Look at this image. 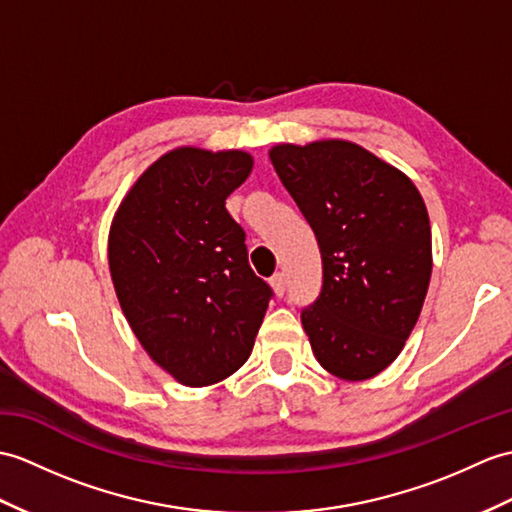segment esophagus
<instances>
[{"label":"esophagus","mask_w":512,"mask_h":512,"mask_svg":"<svg viewBox=\"0 0 512 512\" xmlns=\"http://www.w3.org/2000/svg\"><path fill=\"white\" fill-rule=\"evenodd\" d=\"M270 285H272V290H275L277 296H283V292H285V275H283V272H277V275H272Z\"/></svg>","instance_id":"obj_1"}]
</instances>
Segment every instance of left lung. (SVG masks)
<instances>
[{"label":"left lung","mask_w":512,"mask_h":512,"mask_svg":"<svg viewBox=\"0 0 512 512\" xmlns=\"http://www.w3.org/2000/svg\"><path fill=\"white\" fill-rule=\"evenodd\" d=\"M323 257V290L301 312L320 366L347 382L397 360L432 277V229L410 178L344 139L270 148Z\"/></svg>","instance_id":"obj_1"}]
</instances>
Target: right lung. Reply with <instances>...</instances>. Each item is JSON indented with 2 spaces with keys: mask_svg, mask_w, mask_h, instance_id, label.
I'll list each match as a JSON object with an SVG mask.
<instances>
[{
  "mask_svg": "<svg viewBox=\"0 0 512 512\" xmlns=\"http://www.w3.org/2000/svg\"><path fill=\"white\" fill-rule=\"evenodd\" d=\"M251 170L244 150L174 148L137 178L111 222L109 268L128 325L189 388L218 384L248 360L272 296L224 207Z\"/></svg>",
  "mask_w": 512,
  "mask_h": 512,
  "instance_id": "right-lung-1",
  "label": "right lung"
}]
</instances>
